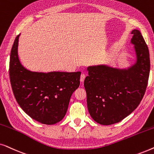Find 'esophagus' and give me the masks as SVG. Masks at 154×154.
Instances as JSON below:
<instances>
[{"label": "esophagus", "mask_w": 154, "mask_h": 154, "mask_svg": "<svg viewBox=\"0 0 154 154\" xmlns=\"http://www.w3.org/2000/svg\"><path fill=\"white\" fill-rule=\"evenodd\" d=\"M85 74H84V73H82L81 75V79H80V81H81V82H83L84 81V80H85Z\"/></svg>", "instance_id": "obj_1"}]
</instances>
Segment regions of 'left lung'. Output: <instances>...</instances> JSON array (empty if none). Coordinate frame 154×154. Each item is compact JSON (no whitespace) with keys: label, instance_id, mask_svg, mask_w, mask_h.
Returning <instances> with one entry per match:
<instances>
[{"label":"left lung","instance_id":"obj_1","mask_svg":"<svg viewBox=\"0 0 154 154\" xmlns=\"http://www.w3.org/2000/svg\"><path fill=\"white\" fill-rule=\"evenodd\" d=\"M130 43L135 60L127 68L106 64L87 67L84 81L87 105L92 119L101 125L119 123L133 112L146 91L150 72L149 49L142 33L134 29Z\"/></svg>","mask_w":154,"mask_h":154}]
</instances>
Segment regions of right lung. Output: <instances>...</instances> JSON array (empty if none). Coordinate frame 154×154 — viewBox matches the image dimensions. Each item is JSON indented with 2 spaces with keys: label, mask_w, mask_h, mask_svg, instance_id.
<instances>
[{
  "label": "right lung",
  "mask_w": 154,
  "mask_h": 154,
  "mask_svg": "<svg viewBox=\"0 0 154 154\" xmlns=\"http://www.w3.org/2000/svg\"><path fill=\"white\" fill-rule=\"evenodd\" d=\"M18 35L10 59V79L17 102L31 119L53 125L66 115L73 92L79 87L81 72H38L27 69L18 55Z\"/></svg>",
  "instance_id": "obj_1"
}]
</instances>
